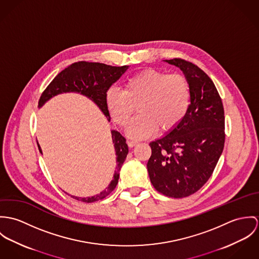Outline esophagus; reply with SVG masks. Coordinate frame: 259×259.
Returning a JSON list of instances; mask_svg holds the SVG:
<instances>
[{
	"instance_id": "1",
	"label": "esophagus",
	"mask_w": 259,
	"mask_h": 259,
	"mask_svg": "<svg viewBox=\"0 0 259 259\" xmlns=\"http://www.w3.org/2000/svg\"><path fill=\"white\" fill-rule=\"evenodd\" d=\"M127 144H128V146H129L130 148H133L134 146H136V145L138 144V142H137V141H133V140H128Z\"/></svg>"
}]
</instances>
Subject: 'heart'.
<instances>
[{
	"mask_svg": "<svg viewBox=\"0 0 259 259\" xmlns=\"http://www.w3.org/2000/svg\"><path fill=\"white\" fill-rule=\"evenodd\" d=\"M105 104L112 120L127 126L136 111L138 115L128 129L132 138H145L157 129L160 133L176 128L191 104V87L186 75L148 68L128 77L123 89L111 87Z\"/></svg>",
	"mask_w": 259,
	"mask_h": 259,
	"instance_id": "obj_1",
	"label": "heart"
}]
</instances>
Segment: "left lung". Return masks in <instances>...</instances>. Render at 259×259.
Returning a JSON list of instances; mask_svg holds the SVG:
<instances>
[{"mask_svg": "<svg viewBox=\"0 0 259 259\" xmlns=\"http://www.w3.org/2000/svg\"><path fill=\"white\" fill-rule=\"evenodd\" d=\"M180 67L191 87V104L182 122L165 137L149 144L150 181L161 194L181 199L207 182L226 140L222 98L208 75L183 58L167 59Z\"/></svg>", "mask_w": 259, "mask_h": 259, "instance_id": "8db88e82", "label": "left lung"}]
</instances>
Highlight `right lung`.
<instances>
[{"mask_svg": "<svg viewBox=\"0 0 259 259\" xmlns=\"http://www.w3.org/2000/svg\"><path fill=\"white\" fill-rule=\"evenodd\" d=\"M127 65L112 66L100 62H74L60 71L42 91L38 100V107L58 93L74 91L87 95V97L92 99L102 110L104 115L108 118V120H110V114L105 104V94L110 87L127 70ZM111 133L117 157V170L114 174V179L103 192L96 196L90 198H77L71 196L73 199L88 203L101 201L109 196L115 189L119 180V171L128 154V146L126 144V139L118 131H112ZM37 146L39 152L41 153V149L38 143Z\"/></svg>", "mask_w": 259, "mask_h": 259, "instance_id": "right-lung-1", "label": "right lung"}]
</instances>
